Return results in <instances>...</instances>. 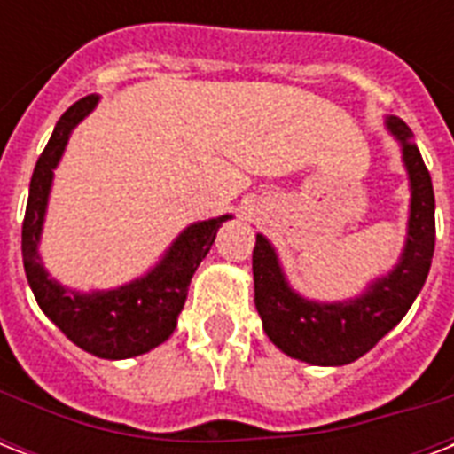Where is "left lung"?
Here are the masks:
<instances>
[{
    "label": "left lung",
    "instance_id": "obj_1",
    "mask_svg": "<svg viewBox=\"0 0 454 454\" xmlns=\"http://www.w3.org/2000/svg\"><path fill=\"white\" fill-rule=\"evenodd\" d=\"M387 124L391 134L401 138L403 160L412 185L408 245L401 263L387 278L377 280L353 301H306L287 287L269 240L256 235L252 270L254 303L263 330L280 351L310 365H346L365 356L401 323L429 276L436 247V198L431 174L419 148L410 144L412 131L408 124L398 117H388Z\"/></svg>",
    "mask_w": 454,
    "mask_h": 454
}]
</instances>
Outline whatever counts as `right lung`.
<instances>
[{
	"mask_svg": "<svg viewBox=\"0 0 454 454\" xmlns=\"http://www.w3.org/2000/svg\"><path fill=\"white\" fill-rule=\"evenodd\" d=\"M96 96H84L60 115L49 144L39 155L30 178V195L23 219V266L39 309L73 344L98 358H131L151 351L171 337L176 317L188 297V285L200 262L212 249L216 231L228 216L200 221L185 228L160 266L137 283L110 292L66 290L46 276L37 256L39 231L44 221L46 198L51 188L53 167L59 164L67 137L82 117L96 106Z\"/></svg>",
	"mask_w": 454,
	"mask_h": 454,
	"instance_id": "obj_1",
	"label": "right lung"
}]
</instances>
